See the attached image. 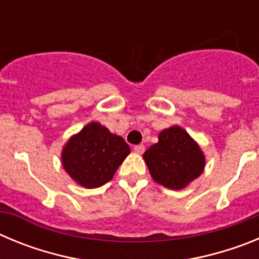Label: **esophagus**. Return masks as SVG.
<instances>
[{
    "instance_id": "esophagus-1",
    "label": "esophagus",
    "mask_w": 259,
    "mask_h": 259,
    "mask_svg": "<svg viewBox=\"0 0 259 259\" xmlns=\"http://www.w3.org/2000/svg\"><path fill=\"white\" fill-rule=\"evenodd\" d=\"M134 150H135V153H137V154H143L144 150H145V146L141 145V144L140 145H135Z\"/></svg>"
}]
</instances>
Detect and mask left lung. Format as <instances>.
Masks as SVG:
<instances>
[{
    "instance_id": "obj_1",
    "label": "left lung",
    "mask_w": 259,
    "mask_h": 259,
    "mask_svg": "<svg viewBox=\"0 0 259 259\" xmlns=\"http://www.w3.org/2000/svg\"><path fill=\"white\" fill-rule=\"evenodd\" d=\"M143 157L153 180L174 191L185 188L205 168L202 150L179 125L163 130Z\"/></svg>"
}]
</instances>
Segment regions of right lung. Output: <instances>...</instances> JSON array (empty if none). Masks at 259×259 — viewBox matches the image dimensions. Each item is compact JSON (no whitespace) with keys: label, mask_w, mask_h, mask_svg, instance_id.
Instances as JSON below:
<instances>
[{"label":"right lung","mask_w":259,"mask_h":259,"mask_svg":"<svg viewBox=\"0 0 259 259\" xmlns=\"http://www.w3.org/2000/svg\"><path fill=\"white\" fill-rule=\"evenodd\" d=\"M131 149L123 137L92 122L74 135L62 150L66 172L84 188H98L113 179Z\"/></svg>","instance_id":"right-lung-1"}]
</instances>
